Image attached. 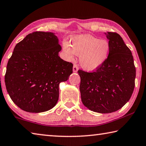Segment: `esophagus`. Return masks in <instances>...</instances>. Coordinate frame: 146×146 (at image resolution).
Returning <instances> with one entry per match:
<instances>
[{
  "label": "esophagus",
  "instance_id": "1",
  "mask_svg": "<svg viewBox=\"0 0 146 146\" xmlns=\"http://www.w3.org/2000/svg\"><path fill=\"white\" fill-rule=\"evenodd\" d=\"M78 66H77V65L76 64H74L73 65V72L74 73H76L78 71Z\"/></svg>",
  "mask_w": 146,
  "mask_h": 146
}]
</instances>
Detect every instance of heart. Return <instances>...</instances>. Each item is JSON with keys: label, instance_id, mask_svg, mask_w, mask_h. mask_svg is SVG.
Masks as SVG:
<instances>
[{"label": "heart", "instance_id": "1", "mask_svg": "<svg viewBox=\"0 0 146 146\" xmlns=\"http://www.w3.org/2000/svg\"><path fill=\"white\" fill-rule=\"evenodd\" d=\"M63 51L70 60H72L75 55L80 56L82 67L87 71H93L107 60L110 45L107 41L85 34L73 37L71 46L67 43H64Z\"/></svg>", "mask_w": 146, "mask_h": 146}]
</instances>
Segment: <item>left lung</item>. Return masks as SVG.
Instances as JSON below:
<instances>
[{"mask_svg": "<svg viewBox=\"0 0 146 146\" xmlns=\"http://www.w3.org/2000/svg\"><path fill=\"white\" fill-rule=\"evenodd\" d=\"M110 51L105 62L92 73L78 70L84 105L93 112H115L128 102L135 87L136 70L131 50L116 33H105Z\"/></svg>", "mask_w": 146, "mask_h": 146, "instance_id": "obj_1", "label": "left lung"}]
</instances>
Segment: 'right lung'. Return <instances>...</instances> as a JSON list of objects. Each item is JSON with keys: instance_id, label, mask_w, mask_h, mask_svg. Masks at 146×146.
Here are the masks:
<instances>
[{"instance_id": "right-lung-1", "label": "right lung", "mask_w": 146, "mask_h": 146, "mask_svg": "<svg viewBox=\"0 0 146 146\" xmlns=\"http://www.w3.org/2000/svg\"><path fill=\"white\" fill-rule=\"evenodd\" d=\"M59 39L37 31L17 44L8 60L5 83L11 99L28 112H46L59 100V84L73 73V64L60 59Z\"/></svg>"}]
</instances>
